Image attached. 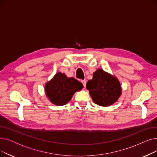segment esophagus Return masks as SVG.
I'll list each match as a JSON object with an SVG mask.
<instances>
[{"label": "esophagus", "mask_w": 157, "mask_h": 157, "mask_svg": "<svg viewBox=\"0 0 157 157\" xmlns=\"http://www.w3.org/2000/svg\"><path fill=\"white\" fill-rule=\"evenodd\" d=\"M81 83H83V85L84 87H85V86H86V80H81Z\"/></svg>", "instance_id": "obj_1"}]
</instances>
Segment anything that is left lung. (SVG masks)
Here are the masks:
<instances>
[{
  "label": "left lung",
  "instance_id": "left-lung-1",
  "mask_svg": "<svg viewBox=\"0 0 157 157\" xmlns=\"http://www.w3.org/2000/svg\"><path fill=\"white\" fill-rule=\"evenodd\" d=\"M86 88L94 103L101 106H109L116 103L122 94L118 79L101 69L93 73V78L88 81Z\"/></svg>",
  "mask_w": 157,
  "mask_h": 157
}]
</instances>
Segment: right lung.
I'll use <instances>...</instances> for the list:
<instances>
[{
    "label": "right lung",
    "mask_w": 157,
    "mask_h": 157,
    "mask_svg": "<svg viewBox=\"0 0 157 157\" xmlns=\"http://www.w3.org/2000/svg\"><path fill=\"white\" fill-rule=\"evenodd\" d=\"M83 88V84L74 78H68L64 73L58 72L45 85V95L56 106L66 105L73 95Z\"/></svg>",
    "instance_id": "add662e5"
}]
</instances>
